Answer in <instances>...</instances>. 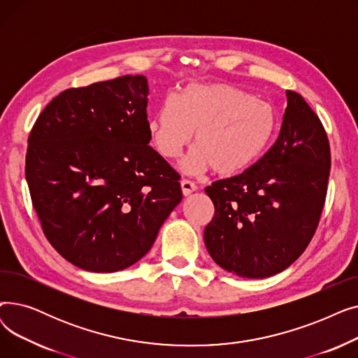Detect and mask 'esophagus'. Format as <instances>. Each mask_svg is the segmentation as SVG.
I'll list each match as a JSON object with an SVG mask.
<instances>
[{
  "label": "esophagus",
  "mask_w": 358,
  "mask_h": 358,
  "mask_svg": "<svg viewBox=\"0 0 358 358\" xmlns=\"http://www.w3.org/2000/svg\"><path fill=\"white\" fill-rule=\"evenodd\" d=\"M181 190L184 196H190L193 192L197 190V185L190 180H181Z\"/></svg>",
  "instance_id": "esophagus-1"
}]
</instances>
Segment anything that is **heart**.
<instances>
[{
  "label": "heart",
  "instance_id": "1",
  "mask_svg": "<svg viewBox=\"0 0 358 358\" xmlns=\"http://www.w3.org/2000/svg\"><path fill=\"white\" fill-rule=\"evenodd\" d=\"M277 120L270 104L238 87L212 83L189 84L178 97L164 99L148 122V134L164 158H177L196 134V146L180 168L199 176L215 168L235 176L255 164L275 135Z\"/></svg>",
  "mask_w": 358,
  "mask_h": 358
}]
</instances>
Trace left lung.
<instances>
[{"mask_svg": "<svg viewBox=\"0 0 358 358\" xmlns=\"http://www.w3.org/2000/svg\"><path fill=\"white\" fill-rule=\"evenodd\" d=\"M280 135L239 176L206 187L215 216L204 243L223 270L264 278L286 270L315 235L331 169L327 131L300 94L287 90Z\"/></svg>", "mask_w": 358, "mask_h": 358, "instance_id": "left-lung-1", "label": "left lung"}]
</instances>
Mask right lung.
Returning <instances> with one entry per match:
<instances>
[{
  "mask_svg": "<svg viewBox=\"0 0 358 358\" xmlns=\"http://www.w3.org/2000/svg\"><path fill=\"white\" fill-rule=\"evenodd\" d=\"M148 94L143 75L69 88L30 131L33 208L50 245L83 270L135 264L182 199L178 173L148 145Z\"/></svg>",
  "mask_w": 358,
  "mask_h": 358,
  "instance_id": "1",
  "label": "right lung"
}]
</instances>
